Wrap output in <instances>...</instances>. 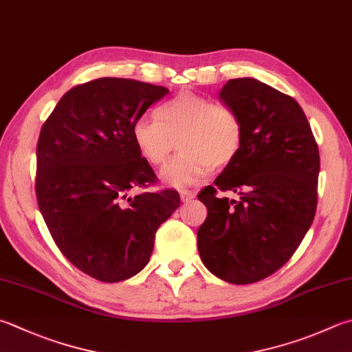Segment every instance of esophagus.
<instances>
[{
  "mask_svg": "<svg viewBox=\"0 0 352 352\" xmlns=\"http://www.w3.org/2000/svg\"><path fill=\"white\" fill-rule=\"evenodd\" d=\"M193 199H195L193 191H188V190L181 191V201L182 202H190V201H193Z\"/></svg>",
  "mask_w": 352,
  "mask_h": 352,
  "instance_id": "34e87169",
  "label": "esophagus"
}]
</instances>
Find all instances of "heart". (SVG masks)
<instances>
[{"instance_id":"b5f03b06","label":"heart","mask_w":352,"mask_h":352,"mask_svg":"<svg viewBox=\"0 0 352 352\" xmlns=\"http://www.w3.org/2000/svg\"><path fill=\"white\" fill-rule=\"evenodd\" d=\"M242 118L227 104L193 91H181L156 109V118L142 116L131 125L139 155L150 165H162L179 141V153L162 170L170 187H191L211 167H227L243 145Z\"/></svg>"}]
</instances>
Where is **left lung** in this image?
I'll list each match as a JSON object with an SVG mask.
<instances>
[{
	"instance_id": "obj_1",
	"label": "left lung",
	"mask_w": 352,
	"mask_h": 352,
	"mask_svg": "<svg viewBox=\"0 0 352 352\" xmlns=\"http://www.w3.org/2000/svg\"><path fill=\"white\" fill-rule=\"evenodd\" d=\"M219 96L242 118L245 136L216 187L197 195L208 210L197 250L219 279L254 283L289 261L314 221L319 147L294 98L253 78L230 79ZM217 189L239 199L217 198Z\"/></svg>"
}]
</instances>
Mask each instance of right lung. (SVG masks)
Wrapping results in <instances>:
<instances>
[{"label":"right lung","mask_w":352,"mask_h":352,"mask_svg":"<svg viewBox=\"0 0 352 352\" xmlns=\"http://www.w3.org/2000/svg\"><path fill=\"white\" fill-rule=\"evenodd\" d=\"M167 94L135 79H94L70 89L41 127L39 211L59 251L96 280L138 274L157 228L181 205L175 190L129 196L157 179L135 147L131 125Z\"/></svg>","instance_id":"obj_1"}]
</instances>
